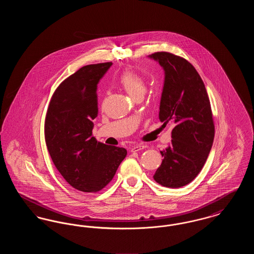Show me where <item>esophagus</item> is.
Segmentation results:
<instances>
[{"instance_id": "1", "label": "esophagus", "mask_w": 254, "mask_h": 254, "mask_svg": "<svg viewBox=\"0 0 254 254\" xmlns=\"http://www.w3.org/2000/svg\"><path fill=\"white\" fill-rule=\"evenodd\" d=\"M145 148V145L143 144H139V145H133L131 147V152H136V151H139V150H142Z\"/></svg>"}]
</instances>
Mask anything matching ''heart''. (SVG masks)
<instances>
[{
    "instance_id": "heart-1",
    "label": "heart",
    "mask_w": 254,
    "mask_h": 254,
    "mask_svg": "<svg viewBox=\"0 0 254 254\" xmlns=\"http://www.w3.org/2000/svg\"><path fill=\"white\" fill-rule=\"evenodd\" d=\"M119 84L123 89L133 99H137L138 97L144 96L145 93V81L134 71L126 70L122 73L119 79Z\"/></svg>"
}]
</instances>
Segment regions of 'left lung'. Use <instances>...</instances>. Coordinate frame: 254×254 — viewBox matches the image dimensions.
Wrapping results in <instances>:
<instances>
[{"label": "left lung", "instance_id": "1", "mask_svg": "<svg viewBox=\"0 0 254 254\" xmlns=\"http://www.w3.org/2000/svg\"><path fill=\"white\" fill-rule=\"evenodd\" d=\"M165 72L159 119L171 122V144L161 150L163 162L153 175L158 184L177 189L190 182L203 169L214 139V124L203 80L193 65L169 52L148 56Z\"/></svg>", "mask_w": 254, "mask_h": 254}]
</instances>
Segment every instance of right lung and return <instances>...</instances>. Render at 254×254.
<instances>
[{
    "instance_id": "1",
    "label": "right lung",
    "mask_w": 254,
    "mask_h": 254,
    "mask_svg": "<svg viewBox=\"0 0 254 254\" xmlns=\"http://www.w3.org/2000/svg\"><path fill=\"white\" fill-rule=\"evenodd\" d=\"M112 63L88 64L66 78L55 90L45 123L50 157L74 189L96 192L114 177L127 149L92 137L98 114L97 85Z\"/></svg>"
}]
</instances>
